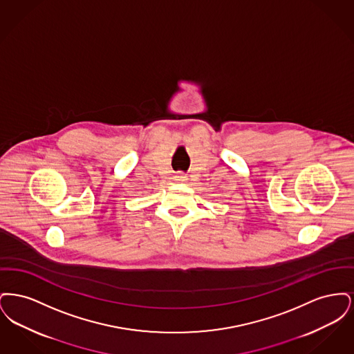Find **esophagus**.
<instances>
[{
  "label": "esophagus",
  "mask_w": 354,
  "mask_h": 354,
  "mask_svg": "<svg viewBox=\"0 0 354 354\" xmlns=\"http://www.w3.org/2000/svg\"><path fill=\"white\" fill-rule=\"evenodd\" d=\"M175 180H176V182H179V183H183V182L187 180V176L183 175V174H180V175H176V176H175Z\"/></svg>",
  "instance_id": "1"
}]
</instances>
